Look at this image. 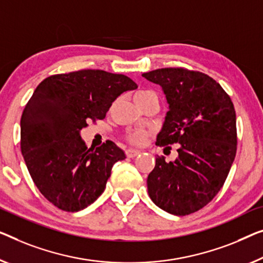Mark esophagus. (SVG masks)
Segmentation results:
<instances>
[{
  "label": "esophagus",
  "mask_w": 263,
  "mask_h": 263,
  "mask_svg": "<svg viewBox=\"0 0 263 263\" xmlns=\"http://www.w3.org/2000/svg\"><path fill=\"white\" fill-rule=\"evenodd\" d=\"M140 154L139 150H135V148H128V150H126V156L128 157V158H133V157L138 156Z\"/></svg>",
  "instance_id": "esophagus-1"
}]
</instances>
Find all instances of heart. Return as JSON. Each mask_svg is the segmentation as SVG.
I'll list each match as a JSON object with an SVG mask.
<instances>
[{
    "mask_svg": "<svg viewBox=\"0 0 263 263\" xmlns=\"http://www.w3.org/2000/svg\"><path fill=\"white\" fill-rule=\"evenodd\" d=\"M150 96H155L154 92L151 91H139L135 94V100L139 101L143 100L145 98L150 97ZM150 136V132L147 130H143V128H139V130H133V131H128L125 136V138L128 143H131L133 145H137V146H140V145H144L146 139Z\"/></svg>",
    "mask_w": 263,
    "mask_h": 263,
    "instance_id": "obj_1",
    "label": "heart"
}]
</instances>
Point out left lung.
<instances>
[{"label":"left lung","instance_id":"8db88e82","mask_svg":"<svg viewBox=\"0 0 263 263\" xmlns=\"http://www.w3.org/2000/svg\"><path fill=\"white\" fill-rule=\"evenodd\" d=\"M143 77L162 86L169 104L156 144L181 145L175 162L156 157L148 196L160 209L185 216L205 206L228 177L237 148L234 104L218 82L198 70L169 67Z\"/></svg>","mask_w":263,"mask_h":263}]
</instances>
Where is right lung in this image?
<instances>
[{
	"label": "right lung",
	"mask_w": 263,
	"mask_h": 263,
	"mask_svg": "<svg viewBox=\"0 0 263 263\" xmlns=\"http://www.w3.org/2000/svg\"><path fill=\"white\" fill-rule=\"evenodd\" d=\"M138 86L123 74L81 69L46 78L21 117V152L39 191L59 209L74 213L104 193L113 164L126 158L107 140L88 148L80 131L106 117L121 93Z\"/></svg>",
	"instance_id": "obj_1"
}]
</instances>
